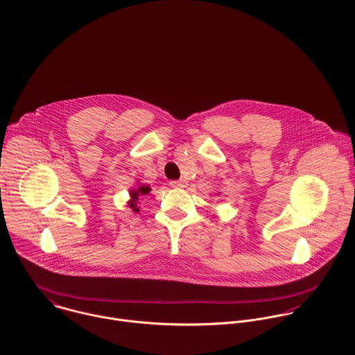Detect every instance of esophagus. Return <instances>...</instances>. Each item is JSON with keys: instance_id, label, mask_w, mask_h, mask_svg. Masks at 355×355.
<instances>
[{"instance_id": "obj_1", "label": "esophagus", "mask_w": 355, "mask_h": 355, "mask_svg": "<svg viewBox=\"0 0 355 355\" xmlns=\"http://www.w3.org/2000/svg\"><path fill=\"white\" fill-rule=\"evenodd\" d=\"M171 186H172V187H186V186H187V182L183 180V179H180V180H173V182H171Z\"/></svg>"}]
</instances>
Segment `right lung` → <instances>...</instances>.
<instances>
[{
    "mask_svg": "<svg viewBox=\"0 0 355 355\" xmlns=\"http://www.w3.org/2000/svg\"><path fill=\"white\" fill-rule=\"evenodd\" d=\"M150 186L144 184V183H138L134 189L130 190V201H128V206L132 209L134 213H139V207H138V200L139 197H144L146 194L150 193Z\"/></svg>",
    "mask_w": 355,
    "mask_h": 355,
    "instance_id": "add662e5",
    "label": "right lung"
}]
</instances>
